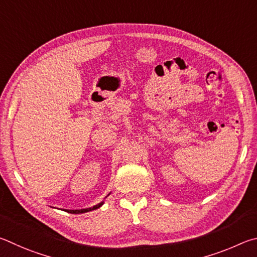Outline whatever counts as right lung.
<instances>
[{
    "instance_id": "right-lung-1",
    "label": "right lung",
    "mask_w": 257,
    "mask_h": 257,
    "mask_svg": "<svg viewBox=\"0 0 257 257\" xmlns=\"http://www.w3.org/2000/svg\"><path fill=\"white\" fill-rule=\"evenodd\" d=\"M103 204V202H100V203H98L97 205L92 206V208H88V209H81V210H66V212L69 213H85V212H89V211H92V210H96L98 208H100V206Z\"/></svg>"
}]
</instances>
